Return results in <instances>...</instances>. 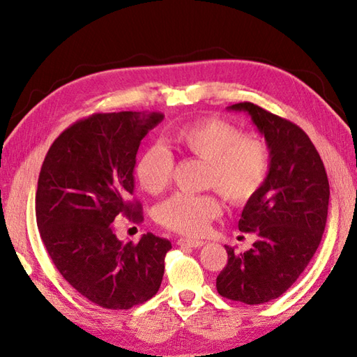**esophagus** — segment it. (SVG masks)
<instances>
[{"label":"esophagus","instance_id":"34e87169","mask_svg":"<svg viewBox=\"0 0 357 357\" xmlns=\"http://www.w3.org/2000/svg\"><path fill=\"white\" fill-rule=\"evenodd\" d=\"M206 242L201 241V239H193V238H181L178 239V245L179 247H195V248H199L202 247Z\"/></svg>","mask_w":357,"mask_h":357}]
</instances>
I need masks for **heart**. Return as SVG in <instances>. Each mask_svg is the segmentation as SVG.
<instances>
[{
	"label": "heart",
	"mask_w": 357,
	"mask_h": 357,
	"mask_svg": "<svg viewBox=\"0 0 357 357\" xmlns=\"http://www.w3.org/2000/svg\"><path fill=\"white\" fill-rule=\"evenodd\" d=\"M172 141L179 150L208 164L206 187L215 188L230 204H245L261 190L268 176L270 156L265 144L252 135H242L236 126L219 118H204L178 127ZM174 158L164 146H150L136 164V179L142 190L158 195L169 187ZM221 215L213 195L176 193L158 208L159 222L188 236L206 233Z\"/></svg>",
	"instance_id": "b5f03b06"
}]
</instances>
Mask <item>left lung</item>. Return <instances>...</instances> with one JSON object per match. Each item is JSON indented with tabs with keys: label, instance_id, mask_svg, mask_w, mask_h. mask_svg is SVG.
Listing matches in <instances>:
<instances>
[{
	"label": "left lung",
	"instance_id": "8db88e82",
	"mask_svg": "<svg viewBox=\"0 0 357 357\" xmlns=\"http://www.w3.org/2000/svg\"><path fill=\"white\" fill-rule=\"evenodd\" d=\"M247 112L270 150L268 176L247 201L239 230L255 233L253 248L236 253L225 245L229 262L216 278L218 293L248 305L279 298L312 261L328 213L327 172L301 127L253 102L233 104Z\"/></svg>",
	"mask_w": 357,
	"mask_h": 357
}]
</instances>
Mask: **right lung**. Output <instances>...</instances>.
I'll list each match as a JSON object with an SVG mask.
<instances>
[{"mask_svg": "<svg viewBox=\"0 0 357 357\" xmlns=\"http://www.w3.org/2000/svg\"><path fill=\"white\" fill-rule=\"evenodd\" d=\"M164 119L158 112L95 113L50 146L38 178L36 224L53 264L75 290L109 310H128L158 293L169 239L119 241V215L141 221L133 198L139 144Z\"/></svg>", "mask_w": 357, "mask_h": 357, "instance_id": "add662e5", "label": "right lung"}]
</instances>
